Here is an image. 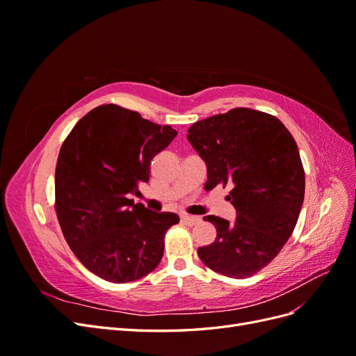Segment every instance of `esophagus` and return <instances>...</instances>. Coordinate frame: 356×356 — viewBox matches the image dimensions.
<instances>
[{"instance_id":"esophagus-1","label":"esophagus","mask_w":356,"mask_h":356,"mask_svg":"<svg viewBox=\"0 0 356 356\" xmlns=\"http://www.w3.org/2000/svg\"><path fill=\"white\" fill-rule=\"evenodd\" d=\"M200 217H196V215H182L181 221L184 222L186 225H196L197 222H200Z\"/></svg>"}]
</instances>
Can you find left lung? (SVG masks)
I'll return each mask as SVG.
<instances>
[{"label": "left lung", "mask_w": 356, "mask_h": 356, "mask_svg": "<svg viewBox=\"0 0 356 356\" xmlns=\"http://www.w3.org/2000/svg\"><path fill=\"white\" fill-rule=\"evenodd\" d=\"M188 143L207 165L204 190L229 186L236 220L208 215L217 238L197 250L211 270L242 279L260 272L293 234L305 200V169L276 117L234 108L191 124Z\"/></svg>", "instance_id": "obj_1"}]
</instances>
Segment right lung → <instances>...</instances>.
Instances as JSON below:
<instances>
[{
  "mask_svg": "<svg viewBox=\"0 0 356 356\" xmlns=\"http://www.w3.org/2000/svg\"><path fill=\"white\" fill-rule=\"evenodd\" d=\"M178 135L136 111L96 106L62 144L55 174L56 215L80 263L113 284L138 281L159 266L177 213L129 199L148 182L149 163Z\"/></svg>",
  "mask_w": 356,
  "mask_h": 356,
  "instance_id": "1",
  "label": "right lung"
}]
</instances>
